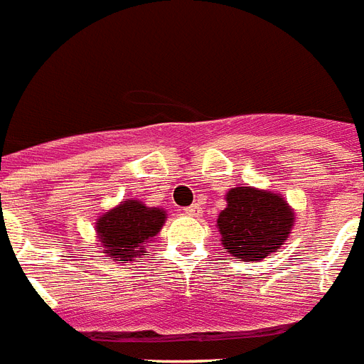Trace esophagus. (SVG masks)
Segmentation results:
<instances>
[{
  "label": "esophagus",
  "mask_w": 364,
  "mask_h": 364,
  "mask_svg": "<svg viewBox=\"0 0 364 364\" xmlns=\"http://www.w3.org/2000/svg\"><path fill=\"white\" fill-rule=\"evenodd\" d=\"M184 214H186V216H191V218H199L200 216V206L199 205L188 206V208H184Z\"/></svg>",
  "instance_id": "34e87169"
}]
</instances>
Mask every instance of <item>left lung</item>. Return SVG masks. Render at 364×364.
I'll return each mask as SVG.
<instances>
[{
	"label": "left lung",
	"instance_id": "8db88e82",
	"mask_svg": "<svg viewBox=\"0 0 364 364\" xmlns=\"http://www.w3.org/2000/svg\"><path fill=\"white\" fill-rule=\"evenodd\" d=\"M228 206L216 228L222 246L238 261H263L284 246L295 223V210L280 193L238 186L225 193Z\"/></svg>",
	"mask_w": 364,
	"mask_h": 364
}]
</instances>
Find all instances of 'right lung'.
I'll use <instances>...</instances> for the list:
<instances>
[{
    "mask_svg": "<svg viewBox=\"0 0 364 364\" xmlns=\"http://www.w3.org/2000/svg\"><path fill=\"white\" fill-rule=\"evenodd\" d=\"M165 220L167 212L159 206H146L139 199L122 200L97 216V248L116 263L135 261V257L148 254L146 244L161 231Z\"/></svg>",
    "mask_w": 364,
    "mask_h": 364,
    "instance_id": "obj_1",
    "label": "right lung"
}]
</instances>
